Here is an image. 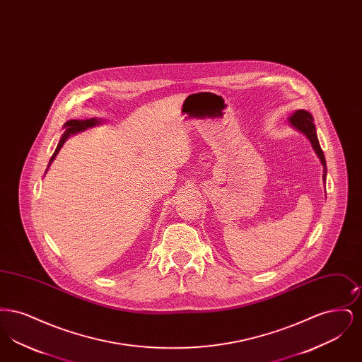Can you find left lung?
<instances>
[{"label":"left lung","mask_w":362,"mask_h":362,"mask_svg":"<svg viewBox=\"0 0 362 362\" xmlns=\"http://www.w3.org/2000/svg\"><path fill=\"white\" fill-rule=\"evenodd\" d=\"M289 123L292 124L296 130H298L300 133L305 134V137L308 138L312 144L313 151L316 152L317 157L320 158L322 164H323V180L326 182V176H327V167H326V158H325V153L320 148L319 139L316 136V129L313 124V118L308 111L305 110H297L296 112H293L292 117L289 118Z\"/></svg>","instance_id":"1"}]
</instances>
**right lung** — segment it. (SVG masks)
<instances>
[{"mask_svg": "<svg viewBox=\"0 0 362 362\" xmlns=\"http://www.w3.org/2000/svg\"><path fill=\"white\" fill-rule=\"evenodd\" d=\"M99 123H102V119H96V118H90V119H86V121L71 119V121L66 122V123L64 124V127H65V133H64V136H62L61 139H59V142H58V145H57L55 152L52 153V158H50V161H49V165H47V170H49L50 164L54 161V158H55L57 155H58V152L61 151V148H62V145L65 144V141H66L71 134H76V133H78V132H84V130H86L88 127L96 126V124H99ZM47 170H46V171H47Z\"/></svg>", "mask_w": 362, "mask_h": 362, "instance_id": "right-lung-1", "label": "right lung"}]
</instances>
